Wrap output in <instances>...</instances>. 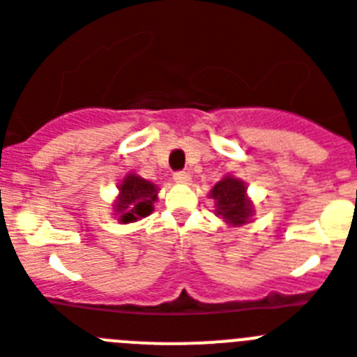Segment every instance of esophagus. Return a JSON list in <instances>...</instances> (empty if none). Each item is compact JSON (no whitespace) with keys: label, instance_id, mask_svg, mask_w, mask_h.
Listing matches in <instances>:
<instances>
[{"label":"esophagus","instance_id":"34e87169","mask_svg":"<svg viewBox=\"0 0 357 357\" xmlns=\"http://www.w3.org/2000/svg\"><path fill=\"white\" fill-rule=\"evenodd\" d=\"M174 181L181 183V185H186V183H190V174L188 172H176L174 174Z\"/></svg>","mask_w":357,"mask_h":357}]
</instances>
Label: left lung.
<instances>
[{
	"instance_id": "8db88e82",
	"label": "left lung",
	"mask_w": 357,
	"mask_h": 357,
	"mask_svg": "<svg viewBox=\"0 0 357 357\" xmlns=\"http://www.w3.org/2000/svg\"><path fill=\"white\" fill-rule=\"evenodd\" d=\"M208 197L213 199V213L231 227L245 226L252 220L255 202L247 195V183L233 174H226L213 185Z\"/></svg>"
}]
</instances>
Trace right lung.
<instances>
[{"instance_id":"add662e5","label":"right lung","mask_w":357,"mask_h":357,"mask_svg":"<svg viewBox=\"0 0 357 357\" xmlns=\"http://www.w3.org/2000/svg\"><path fill=\"white\" fill-rule=\"evenodd\" d=\"M119 194L114 201V215L119 224H130L149 217L158 199V186L140 178L135 172H128L119 183Z\"/></svg>"}]
</instances>
